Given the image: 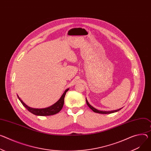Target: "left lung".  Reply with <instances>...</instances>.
<instances>
[{
  "instance_id": "left-lung-1",
  "label": "left lung",
  "mask_w": 151,
  "mask_h": 151,
  "mask_svg": "<svg viewBox=\"0 0 151 151\" xmlns=\"http://www.w3.org/2000/svg\"><path fill=\"white\" fill-rule=\"evenodd\" d=\"M86 103L87 104V105L90 107V108L91 109V110H93V111H94V113H100V114H111V113H116V112H117L119 111V110H120V109L122 108H119V109H116V110H113V111H101V110H98V109H96L95 108H94L93 106H92L88 102L87 98H86Z\"/></svg>"
}]
</instances>
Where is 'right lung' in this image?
Returning <instances> with one entry per match:
<instances>
[{"instance_id":"obj_1","label":"right lung","mask_w":151,"mask_h":151,"mask_svg":"<svg viewBox=\"0 0 151 151\" xmlns=\"http://www.w3.org/2000/svg\"><path fill=\"white\" fill-rule=\"evenodd\" d=\"M68 90H69V88H67L64 91V92L62 94L61 98H60V99L57 102H55L54 104H53L52 105H51L49 107L45 108H31V107L28 106L27 105H26L22 101V100H21V99L19 98L18 95H17V97H18L19 99L20 100V101L21 102V103L23 104V105L31 113H32V114H34L36 116H51V115L59 113L61 111V109L63 108V106L64 105L65 95L66 94V92Z\"/></svg>"}]
</instances>
